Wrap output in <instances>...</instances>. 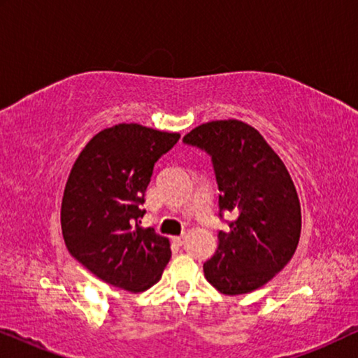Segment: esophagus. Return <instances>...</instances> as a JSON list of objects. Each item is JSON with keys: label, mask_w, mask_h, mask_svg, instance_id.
<instances>
[{"label": "esophagus", "mask_w": 358, "mask_h": 358, "mask_svg": "<svg viewBox=\"0 0 358 358\" xmlns=\"http://www.w3.org/2000/svg\"><path fill=\"white\" fill-rule=\"evenodd\" d=\"M184 239H185V234H180V236H174L173 238V243L178 244V246H182Z\"/></svg>", "instance_id": "1"}]
</instances>
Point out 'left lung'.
Returning a JSON list of instances; mask_svg holds the SVG:
<instances>
[{
  "label": "left lung",
  "instance_id": "8db88e82",
  "mask_svg": "<svg viewBox=\"0 0 358 358\" xmlns=\"http://www.w3.org/2000/svg\"><path fill=\"white\" fill-rule=\"evenodd\" d=\"M184 143L212 156L220 217L236 215L229 231L203 264L205 278L223 295H243L266 285L290 261L300 241L301 208L283 161L254 127L213 120L195 127Z\"/></svg>",
  "mask_w": 358,
  "mask_h": 358
}]
</instances>
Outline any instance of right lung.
Returning <instances> with one entry per match:
<instances>
[{"label":"right lung","instance_id":"right-lung-1","mask_svg":"<svg viewBox=\"0 0 358 358\" xmlns=\"http://www.w3.org/2000/svg\"><path fill=\"white\" fill-rule=\"evenodd\" d=\"M179 134L119 124L92 136L68 176L62 233L68 251L97 278L127 292L148 290L171 259L169 239L141 228L155 163Z\"/></svg>","mask_w":358,"mask_h":358}]
</instances>
